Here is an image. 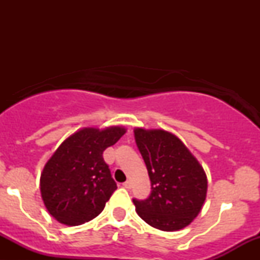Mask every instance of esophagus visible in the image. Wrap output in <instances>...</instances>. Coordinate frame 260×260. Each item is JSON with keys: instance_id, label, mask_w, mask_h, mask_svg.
I'll list each match as a JSON object with an SVG mask.
<instances>
[{"instance_id": "esophagus-1", "label": "esophagus", "mask_w": 260, "mask_h": 260, "mask_svg": "<svg viewBox=\"0 0 260 260\" xmlns=\"http://www.w3.org/2000/svg\"><path fill=\"white\" fill-rule=\"evenodd\" d=\"M123 187L127 188V189H129V188L132 187V182H131V181H126V182H124V183H123Z\"/></svg>"}]
</instances>
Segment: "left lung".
<instances>
[{
    "mask_svg": "<svg viewBox=\"0 0 260 260\" xmlns=\"http://www.w3.org/2000/svg\"><path fill=\"white\" fill-rule=\"evenodd\" d=\"M134 138L151 182L147 199H133L137 214L161 231L186 228L202 210L207 197L204 170L172 133L136 128Z\"/></svg>",
    "mask_w": 260,
    "mask_h": 260,
    "instance_id": "obj_1",
    "label": "left lung"
}]
</instances>
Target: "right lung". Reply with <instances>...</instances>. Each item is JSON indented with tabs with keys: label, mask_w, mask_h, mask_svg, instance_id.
I'll list each match as a JSON object with an SVG mask.
<instances>
[{
	"label": "right lung",
	"mask_w": 260,
	"mask_h": 260,
	"mask_svg": "<svg viewBox=\"0 0 260 260\" xmlns=\"http://www.w3.org/2000/svg\"><path fill=\"white\" fill-rule=\"evenodd\" d=\"M124 133L118 126L83 128L50 157L41 174L40 190L45 207L57 221L82 225L104 210L117 184L103 153Z\"/></svg>",
	"instance_id": "1"
}]
</instances>
